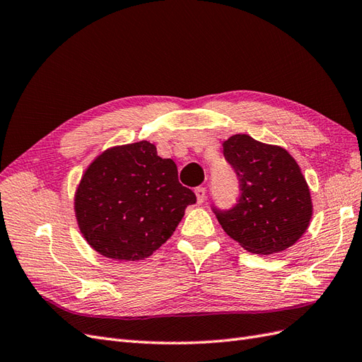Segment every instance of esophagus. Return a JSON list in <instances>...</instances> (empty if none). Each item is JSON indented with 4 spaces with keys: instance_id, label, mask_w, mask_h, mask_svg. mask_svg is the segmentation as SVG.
Listing matches in <instances>:
<instances>
[{
    "instance_id": "obj_1",
    "label": "esophagus",
    "mask_w": 362,
    "mask_h": 362,
    "mask_svg": "<svg viewBox=\"0 0 362 362\" xmlns=\"http://www.w3.org/2000/svg\"><path fill=\"white\" fill-rule=\"evenodd\" d=\"M194 193H196V199H198V204H202L206 198V190L204 187H198L194 190Z\"/></svg>"
}]
</instances>
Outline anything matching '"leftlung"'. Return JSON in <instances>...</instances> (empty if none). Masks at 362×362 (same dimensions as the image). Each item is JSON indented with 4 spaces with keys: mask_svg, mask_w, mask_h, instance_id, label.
Masks as SVG:
<instances>
[{
    "mask_svg": "<svg viewBox=\"0 0 362 362\" xmlns=\"http://www.w3.org/2000/svg\"><path fill=\"white\" fill-rule=\"evenodd\" d=\"M223 156L242 190L231 210L213 208L223 231L252 254L270 255L293 246L310 226L313 202L290 152L234 134L223 141Z\"/></svg>",
    "mask_w": 362,
    "mask_h": 362,
    "instance_id": "left-lung-1",
    "label": "left lung"
}]
</instances>
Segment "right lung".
<instances>
[{
	"instance_id": "obj_1",
	"label": "right lung",
	"mask_w": 362,
	"mask_h": 362,
	"mask_svg": "<svg viewBox=\"0 0 362 362\" xmlns=\"http://www.w3.org/2000/svg\"><path fill=\"white\" fill-rule=\"evenodd\" d=\"M74 201L80 231L98 254L139 261L168 242L196 196L180 184L175 161L141 140L101 152Z\"/></svg>"
}]
</instances>
